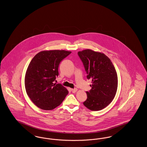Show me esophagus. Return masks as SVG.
I'll list each match as a JSON object with an SVG mask.
<instances>
[{
    "label": "esophagus",
    "mask_w": 147,
    "mask_h": 147,
    "mask_svg": "<svg viewBox=\"0 0 147 147\" xmlns=\"http://www.w3.org/2000/svg\"><path fill=\"white\" fill-rule=\"evenodd\" d=\"M71 92L73 93H75V92H76V91H77V88H72V89H71Z\"/></svg>",
    "instance_id": "obj_1"
}]
</instances>
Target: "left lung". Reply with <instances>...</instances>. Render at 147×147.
Masks as SVG:
<instances>
[{"mask_svg":"<svg viewBox=\"0 0 147 147\" xmlns=\"http://www.w3.org/2000/svg\"><path fill=\"white\" fill-rule=\"evenodd\" d=\"M78 54L88 74V79L92 80L91 89L86 91L88 98L83 104L91 111L102 110L111 103L117 91L115 67L103 53L87 49Z\"/></svg>","mask_w":147,"mask_h":147,"instance_id":"obj_1","label":"left lung"}]
</instances>
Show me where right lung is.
Returning a JSON list of instances; mask_svg holds the SVG:
<instances>
[{
  "mask_svg": "<svg viewBox=\"0 0 147 147\" xmlns=\"http://www.w3.org/2000/svg\"><path fill=\"white\" fill-rule=\"evenodd\" d=\"M71 51H42L32 59L25 76V88L30 99L43 110H52L60 105L68 90L54 82L59 76V65Z\"/></svg>",
  "mask_w": 147,
  "mask_h": 147,
  "instance_id": "add662e5",
  "label": "right lung"
}]
</instances>
